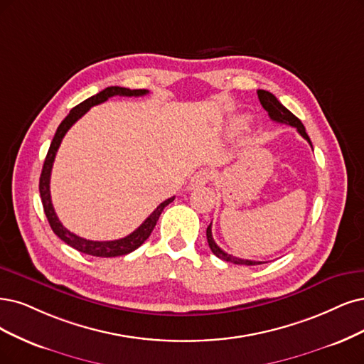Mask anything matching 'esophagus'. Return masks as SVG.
I'll return each mask as SVG.
<instances>
[{
	"instance_id": "1",
	"label": "esophagus",
	"mask_w": 364,
	"mask_h": 364,
	"mask_svg": "<svg viewBox=\"0 0 364 364\" xmlns=\"http://www.w3.org/2000/svg\"><path fill=\"white\" fill-rule=\"evenodd\" d=\"M211 180V173L207 169L198 171L196 173H193L189 181V189H196V187H203L205 186L208 181Z\"/></svg>"
}]
</instances>
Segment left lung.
<instances>
[{"label": "left lung", "mask_w": 364, "mask_h": 364, "mask_svg": "<svg viewBox=\"0 0 364 364\" xmlns=\"http://www.w3.org/2000/svg\"><path fill=\"white\" fill-rule=\"evenodd\" d=\"M258 99L262 105L264 109L268 112V117H270L273 121H276V123H282V124H288V126H292L297 129V132L301 134V136L311 144L312 146V142H311V138L307 136L306 133V129L303 126L301 121L295 117L291 111H288L287 107L282 105L274 94H272L270 91H265V90H258ZM207 241H208V246L211 249V252L216 255L218 258L226 261V262H232V264H238V265H259L262 262L259 261H249V259H241V258H237V257H232V255H228L226 252H223L216 243H214L213 240V234H211V223L208 225L207 228Z\"/></svg>", "instance_id": "1"}]
</instances>
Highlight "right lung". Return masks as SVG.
Listing matches in <instances>:
<instances>
[{
  "label": "right lung",
  "mask_w": 364,
  "mask_h": 364,
  "mask_svg": "<svg viewBox=\"0 0 364 364\" xmlns=\"http://www.w3.org/2000/svg\"><path fill=\"white\" fill-rule=\"evenodd\" d=\"M148 92V90H129L124 87H107L103 91H100L96 96H92L87 100H84L82 103H79L77 106H75L73 109L70 111V114L67 115L61 124L57 129L55 136H53L49 151L46 154L45 164H43V169H42V175H40V183H38V191H40V198H42V204H43V210L48 218V222L52 228V231L55 232V235H58L64 243H67L69 246H72L73 249L91 255V257H99V258H114V257H123V255H127L133 250H136L144 241L150 237V234L153 232L154 226L160 218L161 211L166 205H169L172 200L175 199V196L164 200L151 214L148 216L144 223L134 230L132 234H129L124 238L119 240H112V241H92V240H85L82 237H79L73 232H70L69 230H65L63 226V223L58 220L57 213L53 210L52 200H50V191H49V183H50V171H52V165L53 160H55V154L60 148V144L64 138V134L67 133L76 121L82 117L85 112H88L90 107L100 105L103 102H106L109 97L114 96H126V97H139V96H145Z\"/></svg>",
  "instance_id": "1"
}]
</instances>
